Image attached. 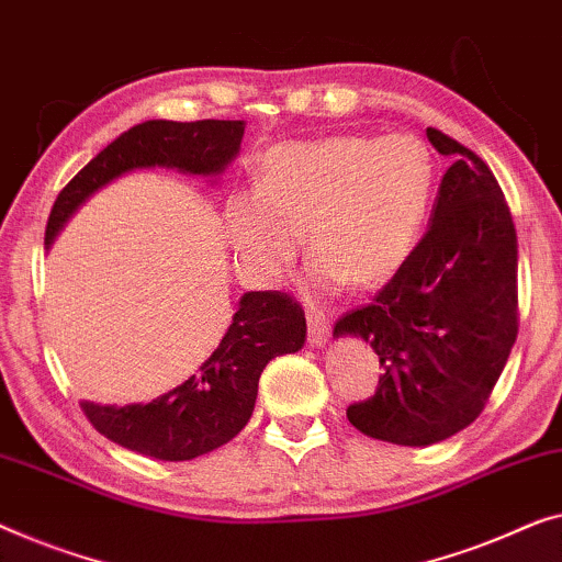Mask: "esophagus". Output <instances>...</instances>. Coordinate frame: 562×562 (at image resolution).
<instances>
[{"label":"esophagus","instance_id":"obj_1","mask_svg":"<svg viewBox=\"0 0 562 562\" xmlns=\"http://www.w3.org/2000/svg\"><path fill=\"white\" fill-rule=\"evenodd\" d=\"M306 324H308V345H312V347L327 345V341H329V319L324 316V312H319V308H308Z\"/></svg>","mask_w":562,"mask_h":562}]
</instances>
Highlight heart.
I'll use <instances>...</instances> for the list:
<instances>
[{"mask_svg":"<svg viewBox=\"0 0 562 562\" xmlns=\"http://www.w3.org/2000/svg\"><path fill=\"white\" fill-rule=\"evenodd\" d=\"M438 184L434 151L418 136L337 134L283 142L258 159L256 190L223 202V235L248 281L273 289L301 243L312 289H372L418 246Z\"/></svg>","mask_w":562,"mask_h":562,"instance_id":"obj_1","label":"heart"}]
</instances>
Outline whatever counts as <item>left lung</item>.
<instances>
[{
  "label": "left lung",
  "mask_w": 562,
  "mask_h": 562,
  "mask_svg": "<svg viewBox=\"0 0 562 562\" xmlns=\"http://www.w3.org/2000/svg\"><path fill=\"white\" fill-rule=\"evenodd\" d=\"M451 157L428 231L372 304L335 324L370 341L382 364L375 395L347 408L360 434L430 446L482 413L517 339V233L492 169L428 128Z\"/></svg>",
  "instance_id": "obj_1"
}]
</instances>
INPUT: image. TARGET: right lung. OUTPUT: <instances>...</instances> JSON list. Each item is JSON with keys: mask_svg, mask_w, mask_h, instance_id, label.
Instances as JSON below:
<instances>
[{"mask_svg": "<svg viewBox=\"0 0 562 562\" xmlns=\"http://www.w3.org/2000/svg\"><path fill=\"white\" fill-rule=\"evenodd\" d=\"M243 121L154 119L132 126L88 161L63 187L45 227L50 248L65 223L88 198L134 169L167 167L182 175L217 177L238 157ZM306 319L294 299L281 291H248L238 301L231 327L215 352L169 393L151 403L101 405L83 401L93 428L128 451L161 461H190L221 449L254 416L258 378L279 355L299 352Z\"/></svg>", "mask_w": 562, "mask_h": 562, "instance_id": "obj_1", "label": "right lung"}]
</instances>
